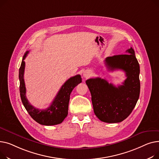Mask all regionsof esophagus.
Segmentation results:
<instances>
[{"label": "esophagus", "instance_id": "1", "mask_svg": "<svg viewBox=\"0 0 159 159\" xmlns=\"http://www.w3.org/2000/svg\"><path fill=\"white\" fill-rule=\"evenodd\" d=\"M90 76V72L89 71H85L83 72V77L85 78H89Z\"/></svg>", "mask_w": 159, "mask_h": 159}]
</instances>
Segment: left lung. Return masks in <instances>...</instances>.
<instances>
[{"label":"left lung","mask_w":159,"mask_h":159,"mask_svg":"<svg viewBox=\"0 0 159 159\" xmlns=\"http://www.w3.org/2000/svg\"><path fill=\"white\" fill-rule=\"evenodd\" d=\"M126 54L106 58L110 70H123L127 77L117 87L101 78L86 81L92 96L95 115L102 122L119 123L127 118L136 105L140 94V67L135 51L130 48Z\"/></svg>","instance_id":"left-lung-1"}]
</instances>
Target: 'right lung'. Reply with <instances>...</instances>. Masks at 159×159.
Returning <instances> with one entry per match:
<instances>
[{
    "instance_id": "obj_1",
    "label": "right lung",
    "mask_w": 159,
    "mask_h": 159,
    "mask_svg": "<svg viewBox=\"0 0 159 159\" xmlns=\"http://www.w3.org/2000/svg\"><path fill=\"white\" fill-rule=\"evenodd\" d=\"M28 53L29 51H26L24 55L19 69L20 94L22 103L30 116L38 123L45 126L60 124L67 116L70 93L74 88L81 82V76L78 74L65 81L51 105L48 108L44 110L36 108L30 103L25 96L26 89L24 79L25 69L24 59Z\"/></svg>"
}]
</instances>
